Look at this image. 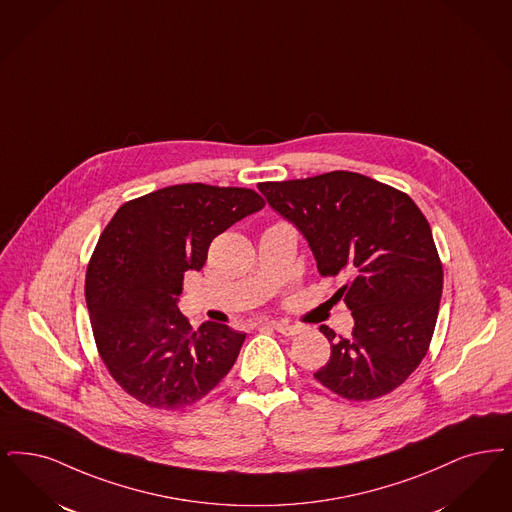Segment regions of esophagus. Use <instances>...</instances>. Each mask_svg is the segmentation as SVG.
Returning <instances> with one entry per match:
<instances>
[{
  "mask_svg": "<svg viewBox=\"0 0 512 512\" xmlns=\"http://www.w3.org/2000/svg\"><path fill=\"white\" fill-rule=\"evenodd\" d=\"M272 328L276 329L278 333L286 335V337H295V335H299L305 329L303 326H299V324H284V322H276V324H272Z\"/></svg>",
  "mask_w": 512,
  "mask_h": 512,
  "instance_id": "34e87169",
  "label": "esophagus"
}]
</instances>
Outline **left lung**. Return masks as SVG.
Instances as JSON below:
<instances>
[{
    "label": "left lung",
    "mask_w": 512,
    "mask_h": 512,
    "mask_svg": "<svg viewBox=\"0 0 512 512\" xmlns=\"http://www.w3.org/2000/svg\"><path fill=\"white\" fill-rule=\"evenodd\" d=\"M259 190L303 232L324 278H348L337 297L352 310V335L320 326L331 356L314 377L350 402L398 389L427 356L444 284L421 209L406 192L352 171Z\"/></svg>",
    "instance_id": "8db88e82"
}]
</instances>
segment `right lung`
Wrapping results in <instances>:
<instances>
[{
  "label": "right lung",
  "mask_w": 512,
  "mask_h": 512,
  "mask_svg": "<svg viewBox=\"0 0 512 512\" xmlns=\"http://www.w3.org/2000/svg\"><path fill=\"white\" fill-rule=\"evenodd\" d=\"M263 207L251 188L173 184L125 202L110 219L87 265L85 301L99 356L131 398L188 408L234 366L246 333L215 322L192 329L177 297L213 238Z\"/></svg>",
  "instance_id": "obj_1"
}]
</instances>
